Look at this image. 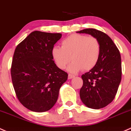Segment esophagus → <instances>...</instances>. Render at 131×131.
<instances>
[{
	"label": "esophagus",
	"instance_id": "obj_1",
	"mask_svg": "<svg viewBox=\"0 0 131 131\" xmlns=\"http://www.w3.org/2000/svg\"><path fill=\"white\" fill-rule=\"evenodd\" d=\"M74 77H75V76L73 75H71V74H69V75H68V79H71V78H74Z\"/></svg>",
	"mask_w": 131,
	"mask_h": 131
}]
</instances>
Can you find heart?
I'll return each instance as SVG.
<instances>
[{"instance_id": "obj_1", "label": "heart", "mask_w": 131, "mask_h": 131, "mask_svg": "<svg viewBox=\"0 0 131 131\" xmlns=\"http://www.w3.org/2000/svg\"><path fill=\"white\" fill-rule=\"evenodd\" d=\"M100 52L101 46L97 38L74 34L62 41L61 47L52 48L51 56L60 69H64L70 60H73L68 70L75 73L82 69H92L98 63Z\"/></svg>"}]
</instances>
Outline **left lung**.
<instances>
[{
  "instance_id": "8db88e82",
  "label": "left lung",
  "mask_w": 131,
  "mask_h": 131,
  "mask_svg": "<svg viewBox=\"0 0 131 131\" xmlns=\"http://www.w3.org/2000/svg\"><path fill=\"white\" fill-rule=\"evenodd\" d=\"M77 32L95 37L101 46L98 63L82 75L83 84L80 90L81 100L86 107L99 109L112 102L117 92L122 76L120 52L112 39L102 31L85 29Z\"/></svg>"
}]
</instances>
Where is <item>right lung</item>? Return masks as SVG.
I'll return each mask as SVG.
<instances>
[{
  "mask_svg": "<svg viewBox=\"0 0 131 131\" xmlns=\"http://www.w3.org/2000/svg\"><path fill=\"white\" fill-rule=\"evenodd\" d=\"M62 35L35 31L15 49L11 77L16 96L26 108L43 112L56 104L59 92L68 74L58 68L51 49Z\"/></svg>",
  "mask_w": 131,
  "mask_h": 131,
  "instance_id": "right-lung-1",
  "label": "right lung"
}]
</instances>
